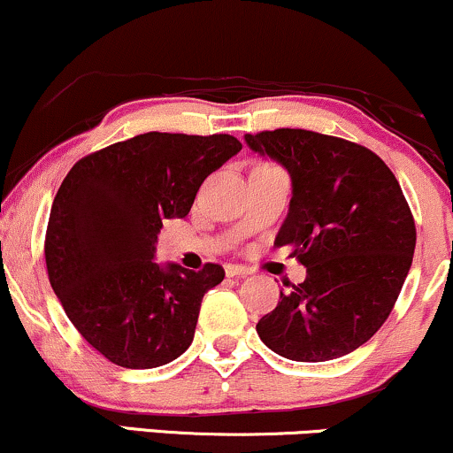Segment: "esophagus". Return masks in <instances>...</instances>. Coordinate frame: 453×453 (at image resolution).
I'll return each mask as SVG.
<instances>
[{"label": "esophagus", "instance_id": "esophagus-1", "mask_svg": "<svg viewBox=\"0 0 453 453\" xmlns=\"http://www.w3.org/2000/svg\"><path fill=\"white\" fill-rule=\"evenodd\" d=\"M225 273H226V278H239V275H250L252 273V269L243 267V265L228 263V265H225Z\"/></svg>", "mask_w": 453, "mask_h": 453}]
</instances>
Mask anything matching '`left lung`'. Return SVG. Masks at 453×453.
<instances>
[{"label":"left lung","mask_w":453,"mask_h":453,"mask_svg":"<svg viewBox=\"0 0 453 453\" xmlns=\"http://www.w3.org/2000/svg\"><path fill=\"white\" fill-rule=\"evenodd\" d=\"M246 143L288 169L290 210L275 246L307 267L260 318L258 337L296 363L342 358L380 331L411 267L416 222L401 184L375 152L342 137L275 129L248 133Z\"/></svg>","instance_id":"8db88e82"}]
</instances>
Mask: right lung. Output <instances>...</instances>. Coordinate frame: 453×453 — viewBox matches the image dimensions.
I'll return each mask as SVG.
<instances>
[{
	"instance_id": "obj_1",
	"label": "right lung",
	"mask_w": 453,
	"mask_h": 453,
	"mask_svg": "<svg viewBox=\"0 0 453 453\" xmlns=\"http://www.w3.org/2000/svg\"><path fill=\"white\" fill-rule=\"evenodd\" d=\"M242 150L237 137L142 133L87 154L52 201L48 280L78 333L110 363L154 369L193 343L201 301L225 269L154 263L167 218L188 216L203 180Z\"/></svg>"
}]
</instances>
